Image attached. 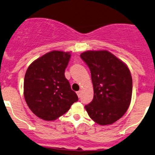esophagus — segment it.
I'll return each mask as SVG.
<instances>
[{
  "instance_id": "esophagus-1",
  "label": "esophagus",
  "mask_w": 155,
  "mask_h": 155,
  "mask_svg": "<svg viewBox=\"0 0 155 155\" xmlns=\"http://www.w3.org/2000/svg\"><path fill=\"white\" fill-rule=\"evenodd\" d=\"M76 94H77V96H78V97H80L81 96V91H77L76 92Z\"/></svg>"
}]
</instances>
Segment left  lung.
<instances>
[{"mask_svg": "<svg viewBox=\"0 0 155 155\" xmlns=\"http://www.w3.org/2000/svg\"><path fill=\"white\" fill-rule=\"evenodd\" d=\"M80 57L91 71L94 92L93 101L84 107L96 123L112 124L130 107L132 93L130 70L107 51H87Z\"/></svg>", "mask_w": 155, "mask_h": 155, "instance_id": "obj_1", "label": "left lung"}]
</instances>
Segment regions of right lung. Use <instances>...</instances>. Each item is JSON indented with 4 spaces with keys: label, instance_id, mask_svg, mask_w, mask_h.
<instances>
[{
    "label": "right lung",
    "instance_id": "1",
    "mask_svg": "<svg viewBox=\"0 0 155 155\" xmlns=\"http://www.w3.org/2000/svg\"><path fill=\"white\" fill-rule=\"evenodd\" d=\"M70 59V52L53 51L34 61L27 69L25 100L32 113L42 120H56L79 99L64 76Z\"/></svg>",
    "mask_w": 155,
    "mask_h": 155
}]
</instances>
